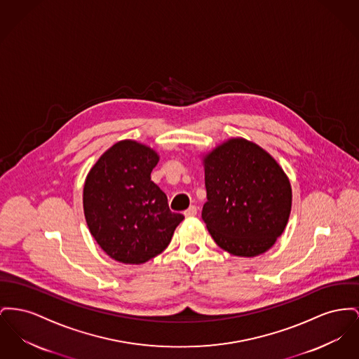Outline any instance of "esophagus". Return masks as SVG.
<instances>
[{"label": "esophagus", "mask_w": 359, "mask_h": 359, "mask_svg": "<svg viewBox=\"0 0 359 359\" xmlns=\"http://www.w3.org/2000/svg\"><path fill=\"white\" fill-rule=\"evenodd\" d=\"M196 212H198L196 206H190L187 210L184 211V215H186V217H195Z\"/></svg>", "instance_id": "esophagus-1"}]
</instances>
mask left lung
I'll return each instance as SVG.
<instances>
[{
	"label": "left lung",
	"mask_w": 359,
	"mask_h": 359,
	"mask_svg": "<svg viewBox=\"0 0 359 359\" xmlns=\"http://www.w3.org/2000/svg\"><path fill=\"white\" fill-rule=\"evenodd\" d=\"M208 202L202 219L218 247L236 256L269 251L292 210L290 182L259 145L232 138L203 158Z\"/></svg>",
	"instance_id": "obj_1"
}]
</instances>
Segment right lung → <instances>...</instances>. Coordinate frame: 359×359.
Returning <instances> with one entry per match:
<instances>
[{"mask_svg":"<svg viewBox=\"0 0 359 359\" xmlns=\"http://www.w3.org/2000/svg\"><path fill=\"white\" fill-rule=\"evenodd\" d=\"M158 154L125 140L102 154L85 179L84 214L102 250L116 262L141 264L163 252L183 214L150 180Z\"/></svg>","mask_w":359,"mask_h":359,"instance_id":"obj_1","label":"right lung"}]
</instances>
